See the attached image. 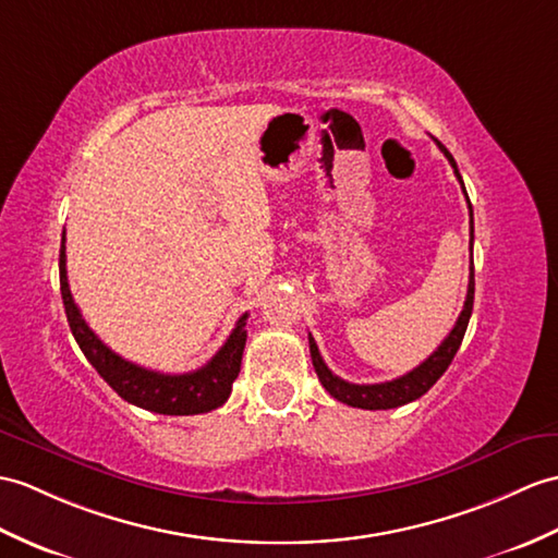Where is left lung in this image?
Listing matches in <instances>:
<instances>
[{
	"instance_id": "1",
	"label": "left lung",
	"mask_w": 558,
	"mask_h": 558,
	"mask_svg": "<svg viewBox=\"0 0 558 558\" xmlns=\"http://www.w3.org/2000/svg\"><path fill=\"white\" fill-rule=\"evenodd\" d=\"M437 147L442 149L445 157L449 159L451 168H454V175L459 178V183L463 187V180L461 173L457 168V161L451 154L447 151V147L442 142H437ZM465 194V187H463ZM465 202H469V194H465ZM469 214H471V274H469V292H465V302H463V311L457 320V326L451 328V332L445 338V342L439 344L435 352L427 356L421 366L413 368L411 373L401 375V378L395 380H387V383H375V385H354V383H347L342 378H338L328 366L326 361H323L316 340L308 335V349H311V361H314V368L320 385L326 387L330 392V397H335L342 404L349 407H356V409H371V411H378V409H397V407H404L409 401L423 397L430 387L442 378V373L449 368L451 359L457 356L461 340L465 335V328H469V320L473 314V294H475V270H473V206L469 202Z\"/></svg>"
}]
</instances>
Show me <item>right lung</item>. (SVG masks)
Segmentation results:
<instances>
[{"label":"right lung","mask_w":558,"mask_h":558,"mask_svg":"<svg viewBox=\"0 0 558 558\" xmlns=\"http://www.w3.org/2000/svg\"><path fill=\"white\" fill-rule=\"evenodd\" d=\"M59 282H61V300L66 308V318L77 347L83 349L85 359L95 366V371L109 383L111 390L131 404L147 409L163 416H194V413H206L211 409L223 407L235 383L244 342H247V314H242L235 330L230 332L226 344L218 349L209 364L183 373L168 375L159 371L142 368L133 361H125L104 344L97 335L89 330L81 308L75 306L73 294L66 278V232L61 235L59 252Z\"/></svg>","instance_id":"1"}]
</instances>
